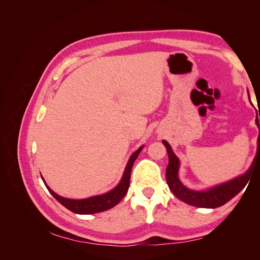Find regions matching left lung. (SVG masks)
I'll list each match as a JSON object with an SVG mask.
<instances>
[{
	"label": "left lung",
	"mask_w": 260,
	"mask_h": 260,
	"mask_svg": "<svg viewBox=\"0 0 260 260\" xmlns=\"http://www.w3.org/2000/svg\"><path fill=\"white\" fill-rule=\"evenodd\" d=\"M260 117H256V123L259 128ZM258 146L260 147V128H259V136H258ZM164 145L167 148V153L169 156V164L166 168V180L167 184L170 190L172 191L179 200L188 204V205L203 207V208H216L219 206L224 205L225 203L232 200L235 195H238L248 182L253 165L243 176L235 178L229 182L220 184L216 187L209 188L208 191H192L186 188L182 183L180 182L178 178V170H179V159L178 157L172 152L170 145L162 141ZM257 156V155H256ZM256 158V157H255ZM255 161V160H254Z\"/></svg>",
	"instance_id": "left-lung-1"
}]
</instances>
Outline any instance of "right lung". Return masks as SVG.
<instances>
[{
	"instance_id": "add662e5",
	"label": "right lung",
	"mask_w": 260,
	"mask_h": 260,
	"mask_svg": "<svg viewBox=\"0 0 260 260\" xmlns=\"http://www.w3.org/2000/svg\"><path fill=\"white\" fill-rule=\"evenodd\" d=\"M142 148H143V146H141L137 152H135L131 155V157L129 158V161L127 164V167H125V170L123 172V176H122L120 183L118 184L114 188V190H112L111 192H108L106 194L93 196V198H89L85 200H69V199L61 198V196L57 195L56 193H54L49 186H46V187H48L50 193L61 204L62 206H65L70 211L76 212V214L89 215V214H95V212L107 210L109 208L116 206L117 204L124 198V195L127 194L129 184H130L131 169H132L133 164H135L136 159L138 158L140 152L142 151Z\"/></svg>"
}]
</instances>
